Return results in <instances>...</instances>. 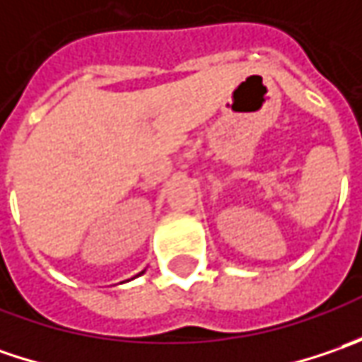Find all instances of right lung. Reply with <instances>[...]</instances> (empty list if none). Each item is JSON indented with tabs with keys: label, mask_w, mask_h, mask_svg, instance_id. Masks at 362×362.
Listing matches in <instances>:
<instances>
[{
	"label": "right lung",
	"mask_w": 362,
	"mask_h": 362,
	"mask_svg": "<svg viewBox=\"0 0 362 362\" xmlns=\"http://www.w3.org/2000/svg\"><path fill=\"white\" fill-rule=\"evenodd\" d=\"M141 274H143V272H141ZM141 274H139V276H141Z\"/></svg>",
	"instance_id": "obj_1"
}]
</instances>
